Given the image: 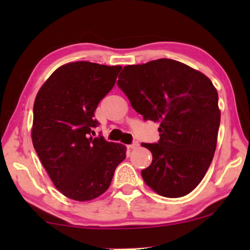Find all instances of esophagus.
I'll return each mask as SVG.
<instances>
[{
    "mask_svg": "<svg viewBox=\"0 0 250 250\" xmlns=\"http://www.w3.org/2000/svg\"><path fill=\"white\" fill-rule=\"evenodd\" d=\"M139 146V142L138 141H134L132 145H130V146H128V147L129 149H135V147H138Z\"/></svg>",
    "mask_w": 250,
    "mask_h": 250,
    "instance_id": "esophagus-1",
    "label": "esophagus"
}]
</instances>
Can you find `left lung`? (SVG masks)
Listing matches in <instances>:
<instances>
[{"label": "left lung", "instance_id": "left-lung-1", "mask_svg": "<svg viewBox=\"0 0 250 250\" xmlns=\"http://www.w3.org/2000/svg\"><path fill=\"white\" fill-rule=\"evenodd\" d=\"M117 83L143 119L160 124V141L141 145L153 156L141 171L146 184L164 197L188 195L205 176L216 150V88L201 71L167 58L124 67Z\"/></svg>", "mask_w": 250, "mask_h": 250}]
</instances>
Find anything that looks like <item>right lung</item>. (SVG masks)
Wrapping results in <instances>:
<instances>
[{
    "label": "right lung",
    "instance_id": "obj_1",
    "mask_svg": "<svg viewBox=\"0 0 250 250\" xmlns=\"http://www.w3.org/2000/svg\"><path fill=\"white\" fill-rule=\"evenodd\" d=\"M121 66L75 62L59 67L37 92L32 141L50 180L74 201L95 200L107 191L125 146L92 138L100 100L112 89Z\"/></svg>",
    "mask_w": 250,
    "mask_h": 250
}]
</instances>
